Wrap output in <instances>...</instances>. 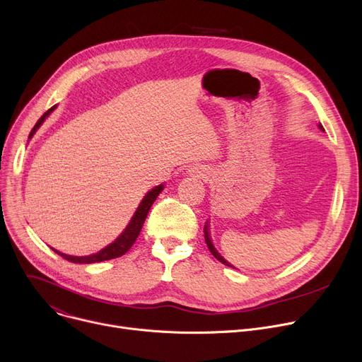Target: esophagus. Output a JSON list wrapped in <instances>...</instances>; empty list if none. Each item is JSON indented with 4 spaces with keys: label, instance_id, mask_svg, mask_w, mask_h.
<instances>
[{
    "label": "esophagus",
    "instance_id": "obj_1",
    "mask_svg": "<svg viewBox=\"0 0 362 362\" xmlns=\"http://www.w3.org/2000/svg\"><path fill=\"white\" fill-rule=\"evenodd\" d=\"M190 173L194 175V176H197V177H205L206 175H208V172L205 170V168L202 167V165H199V167H194L190 170Z\"/></svg>",
    "mask_w": 362,
    "mask_h": 362
}]
</instances>
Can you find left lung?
Here are the masks:
<instances>
[{"label": "left lung", "instance_id": "1", "mask_svg": "<svg viewBox=\"0 0 362 362\" xmlns=\"http://www.w3.org/2000/svg\"><path fill=\"white\" fill-rule=\"evenodd\" d=\"M320 128L323 129V127L320 125ZM205 242H206V246H208V249H209V252L212 253V256L216 259V260H220L221 263H224V264H227V267H231V264L226 260V259H223V256H220V253L215 250V247L212 246V243H211V238H209V234H208V228L205 227Z\"/></svg>", "mask_w": 362, "mask_h": 362}]
</instances>
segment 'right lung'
<instances>
[{"mask_svg": "<svg viewBox=\"0 0 362 362\" xmlns=\"http://www.w3.org/2000/svg\"><path fill=\"white\" fill-rule=\"evenodd\" d=\"M54 109H55V106L51 107L49 110L45 112V113L40 116V119L37 120L36 125L33 127V129H32L29 138L33 136V134L36 132V129L42 125L45 117H46L47 115H49ZM161 190H163V185H160V186L151 189V190L148 192V194H147L146 197H144L142 202L139 204L136 212L134 214L132 220H131V223L128 224V227L125 228V231H124L122 234H120L112 245L106 246V247L102 249L99 253L78 257V256H69V255L59 253L58 250H54V252L58 253V255H59L61 257H64L65 260L72 262V263H95V262H103V260L116 259V257H120L122 255H125V253L132 247V245L135 243V240L138 238V235H139V233H141V228H142V226H144V221H146L147 215H148V211H150L151 205L154 204V201L157 199V197L161 194Z\"/></svg>", "mask_w": 362, "mask_h": 362, "instance_id": "1", "label": "right lung"}]
</instances>
